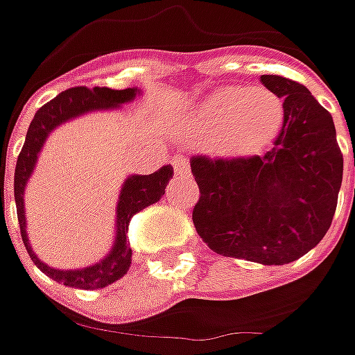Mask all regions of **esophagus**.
<instances>
[{
	"label": "esophagus",
	"mask_w": 355,
	"mask_h": 355,
	"mask_svg": "<svg viewBox=\"0 0 355 355\" xmlns=\"http://www.w3.org/2000/svg\"><path fill=\"white\" fill-rule=\"evenodd\" d=\"M171 166H173V171H175L178 175H184V173H187V171H189V164H187V159H185L184 156L173 157Z\"/></svg>",
	"instance_id": "esophagus-1"
}]
</instances>
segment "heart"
<instances>
[{"instance_id": "1", "label": "heart", "mask_w": 355, "mask_h": 355, "mask_svg": "<svg viewBox=\"0 0 355 355\" xmlns=\"http://www.w3.org/2000/svg\"><path fill=\"white\" fill-rule=\"evenodd\" d=\"M282 122V104L265 89H223L198 110L199 134L223 136L231 146L252 150L266 144Z\"/></svg>"}]
</instances>
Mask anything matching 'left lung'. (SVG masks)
I'll return each mask as SVG.
<instances>
[{"mask_svg": "<svg viewBox=\"0 0 355 355\" xmlns=\"http://www.w3.org/2000/svg\"><path fill=\"white\" fill-rule=\"evenodd\" d=\"M282 98V128L263 156L191 157L199 185L193 225L223 257L286 265L320 243L332 225L344 156L332 114L291 78L263 75Z\"/></svg>", "mask_w": 355, "mask_h": 355, "instance_id": "1", "label": "left lung"}]
</instances>
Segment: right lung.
Wrapping results in <instances>:
<instances>
[{"mask_svg":"<svg viewBox=\"0 0 355 355\" xmlns=\"http://www.w3.org/2000/svg\"><path fill=\"white\" fill-rule=\"evenodd\" d=\"M138 89H87V87H75V89L62 90L53 101L43 104L35 118L29 124L25 144L21 148L17 166H15V178H13V193H15V205H17V219H19L21 239L25 243V249L29 252L31 261L39 270H43L49 279L57 280L64 286L71 288H85V291H94V288H104L118 279L126 275L132 263V249H130L128 239V223L130 219L144 207L159 201V198L166 193V185L170 184V178L173 175L171 166H164L150 175H130L122 185L120 199L116 207V241L112 251L98 261L96 265L85 266V268H75V270H59L53 266L45 265L31 249V243L27 239V229H25V211H23V193L25 185L35 168L37 156L43 148V142L47 140L51 130H55L59 124L71 120V118L80 116L90 110H104V108H116L120 104L130 103L136 98Z\"/></svg>","mask_w":355,"mask_h":355,"instance_id":"1","label":"right lung"}]
</instances>
